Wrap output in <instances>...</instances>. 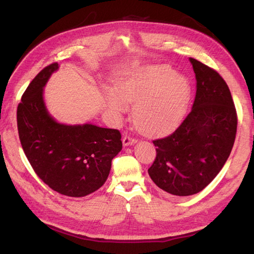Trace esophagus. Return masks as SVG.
Returning <instances> with one entry per match:
<instances>
[{
	"instance_id": "34e87169",
	"label": "esophagus",
	"mask_w": 254,
	"mask_h": 254,
	"mask_svg": "<svg viewBox=\"0 0 254 254\" xmlns=\"http://www.w3.org/2000/svg\"><path fill=\"white\" fill-rule=\"evenodd\" d=\"M135 142H136L135 137H132L131 135H128V134L123 135V144L124 145H131V144H134Z\"/></svg>"
}]
</instances>
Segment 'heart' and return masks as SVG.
Instances as JSON below:
<instances>
[{"mask_svg": "<svg viewBox=\"0 0 254 254\" xmlns=\"http://www.w3.org/2000/svg\"><path fill=\"white\" fill-rule=\"evenodd\" d=\"M109 111L121 117L133 104V121L147 134H158L175 127L186 111L190 87L186 78L167 65L141 68L124 77L117 87L104 93Z\"/></svg>", "mask_w": 254, "mask_h": 254, "instance_id": "b5f03b06", "label": "heart"}]
</instances>
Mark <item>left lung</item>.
I'll use <instances>...</instances> for the list:
<instances>
[{
    "label": "left lung",
    "mask_w": 254,
    "mask_h": 254,
    "mask_svg": "<svg viewBox=\"0 0 254 254\" xmlns=\"http://www.w3.org/2000/svg\"><path fill=\"white\" fill-rule=\"evenodd\" d=\"M196 75L192 109L171 133L152 142L157 156L148 169L157 186L175 196L199 192L216 177L233 148L238 114L218 72L189 58Z\"/></svg>",
    "instance_id": "8db88e82"
}]
</instances>
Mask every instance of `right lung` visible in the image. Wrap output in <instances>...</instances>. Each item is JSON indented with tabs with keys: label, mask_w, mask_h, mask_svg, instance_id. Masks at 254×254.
<instances>
[{
	"label": "right lung",
	"mask_w": 254,
	"mask_h": 254,
	"mask_svg": "<svg viewBox=\"0 0 254 254\" xmlns=\"http://www.w3.org/2000/svg\"><path fill=\"white\" fill-rule=\"evenodd\" d=\"M58 69L45 67L23 93L16 111L20 142L42 182L62 195L83 197L103 186L112 159L121 151V133L93 124L65 126L50 117L44 86Z\"/></svg>",
	"instance_id": "add662e5"
}]
</instances>
